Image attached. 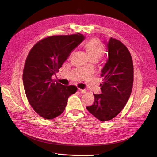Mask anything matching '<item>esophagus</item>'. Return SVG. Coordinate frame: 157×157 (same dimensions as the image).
<instances>
[{
    "label": "esophagus",
    "mask_w": 157,
    "mask_h": 157,
    "mask_svg": "<svg viewBox=\"0 0 157 157\" xmlns=\"http://www.w3.org/2000/svg\"><path fill=\"white\" fill-rule=\"evenodd\" d=\"M78 91L80 92V93H82V94H84V93H85L86 92V90H83V89H78Z\"/></svg>",
    "instance_id": "1"
}]
</instances>
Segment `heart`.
I'll list each match as a JSON object with an SVG mask.
<instances>
[{
  "label": "heart",
  "mask_w": 157,
  "mask_h": 157,
  "mask_svg": "<svg viewBox=\"0 0 157 157\" xmlns=\"http://www.w3.org/2000/svg\"><path fill=\"white\" fill-rule=\"evenodd\" d=\"M85 48L86 50L90 59L98 60L103 56L105 48L103 45L97 39H91L85 44Z\"/></svg>",
  "instance_id": "obj_1"
}]
</instances>
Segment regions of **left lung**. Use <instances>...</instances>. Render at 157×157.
Returning <instances> with one entry per match:
<instances>
[{"label":"left lung","mask_w":157,"mask_h":157,"mask_svg":"<svg viewBox=\"0 0 157 157\" xmlns=\"http://www.w3.org/2000/svg\"><path fill=\"white\" fill-rule=\"evenodd\" d=\"M107 47L108 59L101 74V94H94L93 105L86 107L92 115L103 122L111 120L124 107L134 82L132 59L126 46L111 38Z\"/></svg>","instance_id":"obj_1"}]
</instances>
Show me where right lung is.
Returning <instances> with one entry per match:
<instances>
[{"mask_svg": "<svg viewBox=\"0 0 157 157\" xmlns=\"http://www.w3.org/2000/svg\"><path fill=\"white\" fill-rule=\"evenodd\" d=\"M84 39L80 33L47 37L38 42L27 56L23 73L25 92L33 109L46 119L60 115L69 97L77 92L76 86L55 82L52 77Z\"/></svg>", "mask_w": 157, "mask_h": 157, "instance_id": "obj_1", "label": "right lung"}]
</instances>
